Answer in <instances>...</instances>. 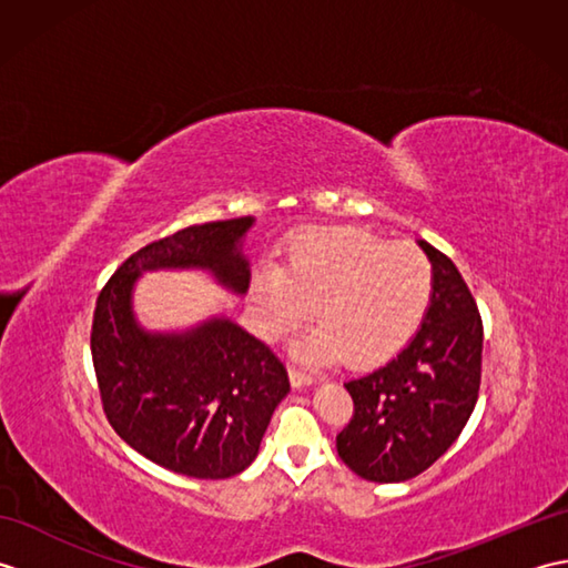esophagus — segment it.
Segmentation results:
<instances>
[{"label": "esophagus", "instance_id": "34e87169", "mask_svg": "<svg viewBox=\"0 0 568 568\" xmlns=\"http://www.w3.org/2000/svg\"><path fill=\"white\" fill-rule=\"evenodd\" d=\"M291 383H293V388H307V385L315 383V378L307 376V373H303V371L291 368Z\"/></svg>", "mask_w": 568, "mask_h": 568}]
</instances>
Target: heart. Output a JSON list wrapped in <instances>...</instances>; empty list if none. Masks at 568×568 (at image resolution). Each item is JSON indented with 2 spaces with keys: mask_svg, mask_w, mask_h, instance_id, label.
Listing matches in <instances>:
<instances>
[{
  "mask_svg": "<svg viewBox=\"0 0 568 568\" xmlns=\"http://www.w3.org/2000/svg\"><path fill=\"white\" fill-rule=\"evenodd\" d=\"M434 291L427 256L409 244H385L356 229L307 234L293 246L285 271L256 281L263 327L291 332L315 307L320 327L300 344L312 364L346 356L356 368L376 366L413 339Z\"/></svg>",
  "mask_w": 568,
  "mask_h": 568,
  "instance_id": "obj_1",
  "label": "heart"
}]
</instances>
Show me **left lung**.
Listing matches in <instances>:
<instances>
[{
	"label": "left lung",
	"instance_id": "obj_1",
	"mask_svg": "<svg viewBox=\"0 0 568 568\" xmlns=\"http://www.w3.org/2000/svg\"><path fill=\"white\" fill-rule=\"evenodd\" d=\"M432 303L417 334L388 364L344 383L354 417L336 452L356 476L403 484L449 449L474 413L480 388L484 324L452 258L427 241Z\"/></svg>",
	"mask_w": 568,
	"mask_h": 568
}]
</instances>
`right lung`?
Masks as SVG:
<instances>
[{"mask_svg":"<svg viewBox=\"0 0 568 568\" xmlns=\"http://www.w3.org/2000/svg\"><path fill=\"white\" fill-rule=\"evenodd\" d=\"M253 216L187 226L122 263L98 297L92 361L106 419L131 449L190 478H232L253 464L275 407L291 393L268 346L226 317L153 332L136 317L143 273L204 271L244 297Z\"/></svg>","mask_w":568,"mask_h":568,"instance_id":"right-lung-1","label":"right lung"}]
</instances>
